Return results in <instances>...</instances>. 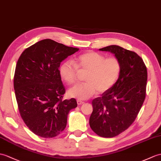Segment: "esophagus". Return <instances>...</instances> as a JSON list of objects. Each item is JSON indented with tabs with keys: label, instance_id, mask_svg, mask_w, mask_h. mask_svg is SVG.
I'll return each instance as SVG.
<instances>
[{
	"label": "esophagus",
	"instance_id": "34e87169",
	"mask_svg": "<svg viewBox=\"0 0 161 161\" xmlns=\"http://www.w3.org/2000/svg\"><path fill=\"white\" fill-rule=\"evenodd\" d=\"M77 102L78 105H81V104H83L84 103V102H82V101H81V100H77Z\"/></svg>",
	"mask_w": 161,
	"mask_h": 161
}]
</instances>
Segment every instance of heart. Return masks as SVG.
I'll return each instance as SVG.
<instances>
[{"instance_id":"1","label":"heart","mask_w":161,"mask_h":161,"mask_svg":"<svg viewBox=\"0 0 161 161\" xmlns=\"http://www.w3.org/2000/svg\"><path fill=\"white\" fill-rule=\"evenodd\" d=\"M121 62L116 57L106 58L95 51H87L80 54L73 62L66 61L59 68L62 79L68 84L76 83L80 73H87L84 84H77L70 88L68 94L78 99H88L97 91L103 93L115 84L121 73Z\"/></svg>"}]
</instances>
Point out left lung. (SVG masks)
Masks as SVG:
<instances>
[{"label":"left lung","instance_id":"1","mask_svg":"<svg viewBox=\"0 0 161 161\" xmlns=\"http://www.w3.org/2000/svg\"><path fill=\"white\" fill-rule=\"evenodd\" d=\"M99 51L110 52L119 59L121 73L109 91L92 100L89 123L97 135L112 138L128 129L139 114L145 98L147 68L135 52L119 46H108Z\"/></svg>","mask_w":161,"mask_h":161}]
</instances>
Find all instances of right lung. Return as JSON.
Returning a JSON list of instances; mask_svg holds the SVG:
<instances>
[{
  "mask_svg": "<svg viewBox=\"0 0 161 161\" xmlns=\"http://www.w3.org/2000/svg\"><path fill=\"white\" fill-rule=\"evenodd\" d=\"M79 51L51 39L40 40L22 52L15 70L14 87L18 110L29 130L53 138L65 129L75 99L63 100L65 88L59 73L61 62Z\"/></svg>",
  "mask_w": 161,
  "mask_h": 161,
  "instance_id": "right-lung-1",
  "label": "right lung"
}]
</instances>
